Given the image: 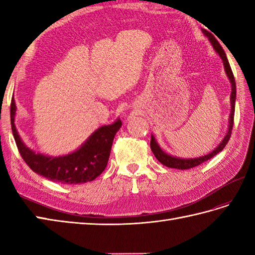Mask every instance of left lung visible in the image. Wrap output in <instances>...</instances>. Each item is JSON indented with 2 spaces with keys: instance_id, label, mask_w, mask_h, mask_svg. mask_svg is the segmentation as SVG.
<instances>
[{
  "instance_id": "8db88e82",
  "label": "left lung",
  "mask_w": 255,
  "mask_h": 255,
  "mask_svg": "<svg viewBox=\"0 0 255 255\" xmlns=\"http://www.w3.org/2000/svg\"><path fill=\"white\" fill-rule=\"evenodd\" d=\"M204 34L209 38V40L211 42V45H213L214 49L219 53L220 58L223 59L224 61V66H225V70H226V73L228 75V78L231 82V113H230V121H229V128H228V133L226 134V137L224 138L223 141L218 145L217 148H216L213 152L207 154V155H204V156H200V158H195V159H181V158H175V156H172L166 154L164 151H162L161 148L156 143L155 139L153 136H151V141H150V147L151 150H152V152L154 154V156L156 159H158L162 164L167 166V167H173V169H180V170H187V169H192V167L197 166L199 164H202L203 162L208 161L209 159L213 158L216 154H218L221 150L225 148V145L229 142L230 137H231V133H232V127H234V121H235V104H236V94H237V89H236V81H235V77H234V73H232V70L231 67L229 64L228 59H227L226 56V52L223 49V47L220 46V44L218 42V40L216 39V38L210 34L209 31L207 30H203Z\"/></svg>"
}]
</instances>
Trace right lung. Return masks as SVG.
<instances>
[{
	"instance_id": "obj_1",
	"label": "right lung",
	"mask_w": 255,
	"mask_h": 255,
	"mask_svg": "<svg viewBox=\"0 0 255 255\" xmlns=\"http://www.w3.org/2000/svg\"><path fill=\"white\" fill-rule=\"evenodd\" d=\"M15 111V102L12 100L10 125L15 142L21 158L37 174L52 182L72 185L93 181L105 170L110 159L114 137L122 126L119 119L113 125L97 129L75 152L59 158H51L40 153L36 154L23 143L14 124Z\"/></svg>"
}]
</instances>
